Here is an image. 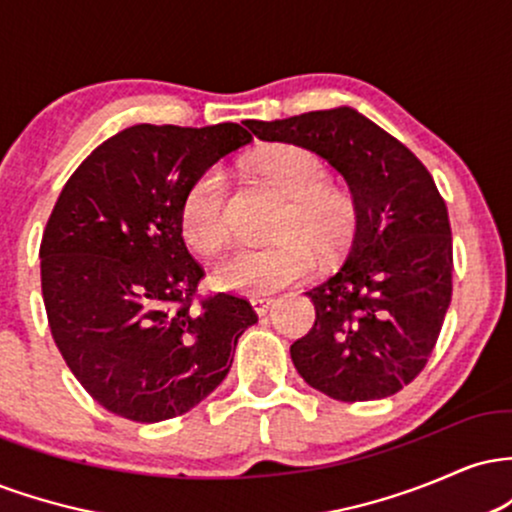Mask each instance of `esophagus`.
<instances>
[{
  "instance_id": "1",
  "label": "esophagus",
  "mask_w": 512,
  "mask_h": 512,
  "mask_svg": "<svg viewBox=\"0 0 512 512\" xmlns=\"http://www.w3.org/2000/svg\"><path fill=\"white\" fill-rule=\"evenodd\" d=\"M272 301H274V298L267 296V293H264V296H250V305L255 308L257 315L267 313V308L272 305Z\"/></svg>"
}]
</instances>
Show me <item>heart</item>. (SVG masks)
<instances>
[{"label": "heart", "instance_id": "obj_1", "mask_svg": "<svg viewBox=\"0 0 512 512\" xmlns=\"http://www.w3.org/2000/svg\"><path fill=\"white\" fill-rule=\"evenodd\" d=\"M250 173L281 197L286 209L276 223V243L236 248L214 264L211 279L223 291L264 293L303 279L315 264L313 248L332 255L349 243L358 211L351 195L327 182V166L303 146H269L250 161ZM180 231L197 252L219 250L228 238V185L219 170H204L180 204Z\"/></svg>", "mask_w": 512, "mask_h": 512}]
</instances>
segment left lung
Masks as SVG:
<instances>
[{
    "instance_id": "obj_1",
    "label": "left lung",
    "mask_w": 512,
    "mask_h": 512,
    "mask_svg": "<svg viewBox=\"0 0 512 512\" xmlns=\"http://www.w3.org/2000/svg\"><path fill=\"white\" fill-rule=\"evenodd\" d=\"M245 125L262 142L325 158L358 211L344 264L305 291L315 325L291 344L293 366L339 402L395 395L424 370L452 296V233L436 182L407 146L349 105Z\"/></svg>"
}]
</instances>
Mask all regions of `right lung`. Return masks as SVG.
<instances>
[{
	"label": "right lung",
	"mask_w": 512,
	"mask_h": 512,
	"mask_svg": "<svg viewBox=\"0 0 512 512\" xmlns=\"http://www.w3.org/2000/svg\"><path fill=\"white\" fill-rule=\"evenodd\" d=\"M236 122L134 125L62 187L40 243V284L57 349L101 407L139 424L197 407L226 378L252 305L192 303L202 267L185 248L190 182L250 144Z\"/></svg>",
	"instance_id": "1"
}]
</instances>
